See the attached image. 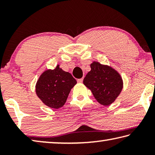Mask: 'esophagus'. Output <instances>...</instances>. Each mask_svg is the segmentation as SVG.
<instances>
[{"label": "esophagus", "instance_id": "34e87169", "mask_svg": "<svg viewBox=\"0 0 155 155\" xmlns=\"http://www.w3.org/2000/svg\"><path fill=\"white\" fill-rule=\"evenodd\" d=\"M83 81V78H79V79H77V82L78 83H82Z\"/></svg>", "mask_w": 155, "mask_h": 155}]
</instances>
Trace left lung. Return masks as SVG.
<instances>
[{
    "label": "left lung",
    "instance_id": "1",
    "mask_svg": "<svg viewBox=\"0 0 155 155\" xmlns=\"http://www.w3.org/2000/svg\"><path fill=\"white\" fill-rule=\"evenodd\" d=\"M91 70L83 79V83L91 91L100 104L107 106L114 103L123 87L121 76L114 68L94 61Z\"/></svg>",
    "mask_w": 155,
    "mask_h": 155
}]
</instances>
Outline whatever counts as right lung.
<instances>
[{
    "label": "right lung",
    "mask_w": 155,
    "mask_h": 155,
    "mask_svg": "<svg viewBox=\"0 0 155 155\" xmlns=\"http://www.w3.org/2000/svg\"><path fill=\"white\" fill-rule=\"evenodd\" d=\"M76 84L77 81L72 74L57 65L54 70H47L41 74L37 81L35 91L46 106L57 109L64 105Z\"/></svg>",
    "instance_id": "1"
}]
</instances>
